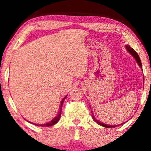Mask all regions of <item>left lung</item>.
I'll return each mask as SVG.
<instances>
[{
    "instance_id": "left-lung-1",
    "label": "left lung",
    "mask_w": 151,
    "mask_h": 151,
    "mask_svg": "<svg viewBox=\"0 0 151 151\" xmlns=\"http://www.w3.org/2000/svg\"><path fill=\"white\" fill-rule=\"evenodd\" d=\"M126 49H127L128 52H129L131 54V55H132L133 58H135V60H136V61L137 62V63H138V65H139V67L142 69V64H141V59H140L139 56H138V54H137L136 52L135 51V50H133V48H131L129 45H126ZM143 83H144V79H143ZM91 114H92V118H93V121H96V122L98 124H99L100 126H103V127H105V128H115L116 126H120V125H122V124H125V123H121V124H119V125H114V126L113 125H108V124H104V123L100 122V121H99V120H96V118H95L94 116L93 115V111H91Z\"/></svg>"
}]
</instances>
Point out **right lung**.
<instances>
[{"mask_svg":"<svg viewBox=\"0 0 151 151\" xmlns=\"http://www.w3.org/2000/svg\"><path fill=\"white\" fill-rule=\"evenodd\" d=\"M67 96H65V98L63 99L61 101V104H60V109H59V111H58V115L56 116L54 119H52V121H49V122L46 123V124H33L35 125L36 126H42V127H49V126H52L53 125H55V124H56L58 122V121L60 120V117H61V114H62V105H63V103H64V101H65V99H66V97Z\"/></svg>","mask_w":151,"mask_h":151,"instance_id":"obj_1","label":"right lung"}]
</instances>
